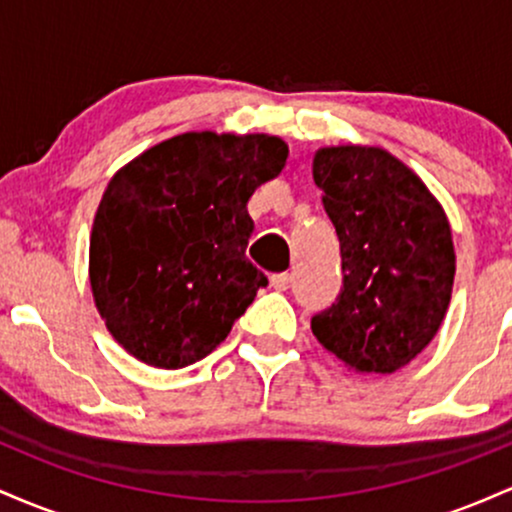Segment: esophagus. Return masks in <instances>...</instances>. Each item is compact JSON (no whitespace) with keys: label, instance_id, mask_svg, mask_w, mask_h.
I'll return each instance as SVG.
<instances>
[{"label":"esophagus","instance_id":"obj_1","mask_svg":"<svg viewBox=\"0 0 512 512\" xmlns=\"http://www.w3.org/2000/svg\"><path fill=\"white\" fill-rule=\"evenodd\" d=\"M272 286H274L276 291H286L291 286V274L289 272L272 274Z\"/></svg>","mask_w":512,"mask_h":512}]
</instances>
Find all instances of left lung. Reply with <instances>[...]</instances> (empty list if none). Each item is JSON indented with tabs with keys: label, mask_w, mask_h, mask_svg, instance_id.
<instances>
[{
	"label": "left lung",
	"mask_w": 512,
	"mask_h": 512,
	"mask_svg": "<svg viewBox=\"0 0 512 512\" xmlns=\"http://www.w3.org/2000/svg\"><path fill=\"white\" fill-rule=\"evenodd\" d=\"M313 178L337 231L344 284L310 327L356 373H395L431 344L448 313V216L414 170L375 146L320 149Z\"/></svg>",
	"instance_id": "1"
}]
</instances>
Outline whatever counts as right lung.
<instances>
[{
  "label": "right lung",
  "mask_w": 512,
  "mask_h": 512,
  "mask_svg": "<svg viewBox=\"0 0 512 512\" xmlns=\"http://www.w3.org/2000/svg\"><path fill=\"white\" fill-rule=\"evenodd\" d=\"M269 134L187 132L151 146L105 187L91 231L93 301L146 366L202 361L267 286L245 257L248 199L284 168Z\"/></svg>",
  "instance_id": "obj_1"
}]
</instances>
